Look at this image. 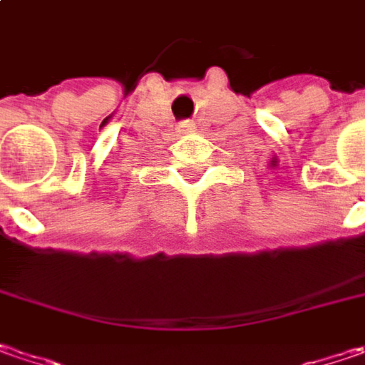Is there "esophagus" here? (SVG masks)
Masks as SVG:
<instances>
[{"label": "esophagus", "instance_id": "34e87169", "mask_svg": "<svg viewBox=\"0 0 365 365\" xmlns=\"http://www.w3.org/2000/svg\"><path fill=\"white\" fill-rule=\"evenodd\" d=\"M192 122H187V120H183V122H180L178 124V133H182V135H185V133H192Z\"/></svg>", "mask_w": 365, "mask_h": 365}]
</instances>
